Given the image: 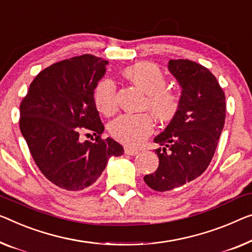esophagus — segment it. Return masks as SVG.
Instances as JSON below:
<instances>
[{
  "mask_svg": "<svg viewBox=\"0 0 252 252\" xmlns=\"http://www.w3.org/2000/svg\"><path fill=\"white\" fill-rule=\"evenodd\" d=\"M125 153L126 154V155L134 156V155H137L139 152H138V149H134V148H131V147H126L125 148Z\"/></svg>",
  "mask_w": 252,
  "mask_h": 252,
  "instance_id": "esophagus-1",
  "label": "esophagus"
}]
</instances>
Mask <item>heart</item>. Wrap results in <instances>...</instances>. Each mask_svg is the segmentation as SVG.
<instances>
[{
  "label": "heart",
  "mask_w": 252,
  "mask_h": 252,
  "mask_svg": "<svg viewBox=\"0 0 252 252\" xmlns=\"http://www.w3.org/2000/svg\"><path fill=\"white\" fill-rule=\"evenodd\" d=\"M126 77L147 94L145 108L160 122H170L179 113L181 95L166 87V77L158 66L149 62L131 65L125 71ZM94 103L100 113L110 116L118 110L116 86L111 79L99 81L94 90ZM154 120L148 113L123 114L110 126V132L115 140L130 147L140 146L154 130Z\"/></svg>",
  "instance_id": "1"
}]
</instances>
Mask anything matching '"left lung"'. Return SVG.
<instances>
[{
  "mask_svg": "<svg viewBox=\"0 0 252 252\" xmlns=\"http://www.w3.org/2000/svg\"><path fill=\"white\" fill-rule=\"evenodd\" d=\"M168 70L181 86V107L154 141L157 170L145 175L153 190L165 192L200 176L212 160L226 115L225 94L207 67L190 60H170Z\"/></svg>",
  "mask_w": 252,
  "mask_h": 252,
  "instance_id": "obj_1",
  "label": "left lung"
}]
</instances>
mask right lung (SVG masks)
I'll return each instance as SVG.
<instances>
[{"instance_id": "1", "label": "right lung", "mask_w": 252, "mask_h": 252, "mask_svg": "<svg viewBox=\"0 0 252 252\" xmlns=\"http://www.w3.org/2000/svg\"><path fill=\"white\" fill-rule=\"evenodd\" d=\"M107 63L90 54L54 63L37 74L20 104L19 125L30 154L45 178L61 189L94 185L108 158L125 152L112 138H100L104 126L94 103ZM81 128L94 132L95 140L79 141Z\"/></svg>"}]
</instances>
